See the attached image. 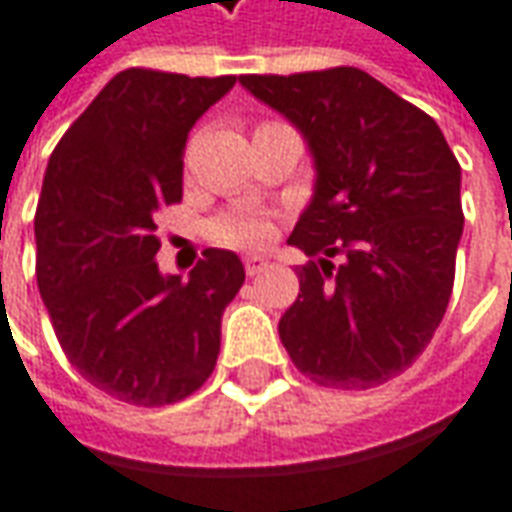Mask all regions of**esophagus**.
Listing matches in <instances>:
<instances>
[{"label":"esophagus","mask_w":512,"mask_h":512,"mask_svg":"<svg viewBox=\"0 0 512 512\" xmlns=\"http://www.w3.org/2000/svg\"><path fill=\"white\" fill-rule=\"evenodd\" d=\"M269 266V260L266 257H257V255H249L246 260H243V269H246V274L249 277H255V274H260L263 269Z\"/></svg>","instance_id":"34e87169"}]
</instances>
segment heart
Returning a JSON list of instances; mask_svg holds the SVG:
<instances>
[{"label": "heart", "mask_w": 512, "mask_h": 512, "mask_svg": "<svg viewBox=\"0 0 512 512\" xmlns=\"http://www.w3.org/2000/svg\"><path fill=\"white\" fill-rule=\"evenodd\" d=\"M274 235V218L266 212L240 209L221 215L212 223V238L223 246H238V249H257L266 246Z\"/></svg>", "instance_id": "1"}]
</instances>
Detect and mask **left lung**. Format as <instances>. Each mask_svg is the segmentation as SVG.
<instances>
[{"mask_svg":"<svg viewBox=\"0 0 512 512\" xmlns=\"http://www.w3.org/2000/svg\"><path fill=\"white\" fill-rule=\"evenodd\" d=\"M240 84L303 133L317 169L289 238L311 260L280 340L317 385H382L414 365L448 309L465 223L459 161L431 115L357 67Z\"/></svg>","mask_w":512,"mask_h":512,"instance_id":"obj_1","label":"left lung"}]
</instances>
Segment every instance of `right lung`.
<instances>
[{
    "label": "right lung",
    "mask_w": 512,
    "mask_h": 512,
    "mask_svg": "<svg viewBox=\"0 0 512 512\" xmlns=\"http://www.w3.org/2000/svg\"><path fill=\"white\" fill-rule=\"evenodd\" d=\"M235 76L121 70L50 155L36 206V283L81 377L161 408L215 371L223 309L243 286L235 252L206 249L189 272H158V209L181 201L192 124Z\"/></svg>",
    "instance_id": "1"
}]
</instances>
